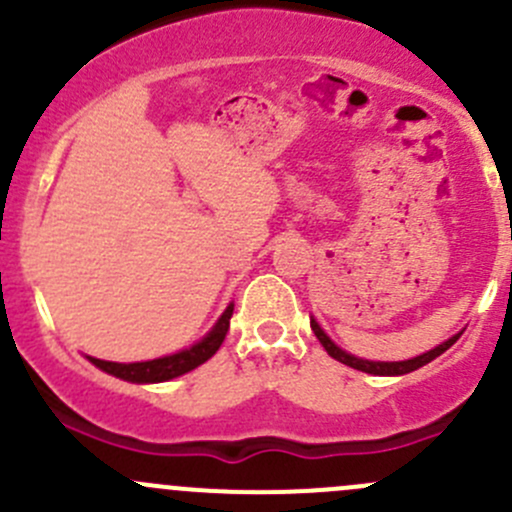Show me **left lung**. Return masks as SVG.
Returning a JSON list of instances; mask_svg holds the SVG:
<instances>
[{"label": "left lung", "instance_id": "obj_1", "mask_svg": "<svg viewBox=\"0 0 512 512\" xmlns=\"http://www.w3.org/2000/svg\"><path fill=\"white\" fill-rule=\"evenodd\" d=\"M312 332H314V337L319 339V344L327 349V354L332 356V359L342 361V364L352 366V369L366 371V374H379V376H399V374H409V371L421 369V366H426L428 361H433L436 356H441L443 352H446V349H451L453 344H456V339L461 337V334H456V337H451L448 342L438 344L436 349H431V352H426L421 356H414V359H406V361H369V359H359V356L347 354L344 349H339L337 344H334L332 339H329L327 334L322 332V327H319L314 319H312Z\"/></svg>", "mask_w": 512, "mask_h": 512}]
</instances>
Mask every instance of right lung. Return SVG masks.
Returning <instances> with one entry per match:
<instances>
[{
	"instance_id": "right-lung-1",
	"label": "right lung",
	"mask_w": 512,
	"mask_h": 512,
	"mask_svg": "<svg viewBox=\"0 0 512 512\" xmlns=\"http://www.w3.org/2000/svg\"><path fill=\"white\" fill-rule=\"evenodd\" d=\"M230 317H232V304L225 309L223 317L218 319L213 329H210L208 337L200 339L198 344H193L190 349H183L178 354L160 356V359L151 361H136V364H116V361H103L89 356V361L98 366L106 374L116 376V379L133 381V384H158V381L175 379V376H183L188 371H193L195 366L205 364L215 352L220 349V344L225 342V334L230 329Z\"/></svg>"
}]
</instances>
